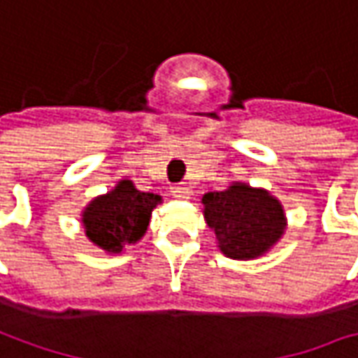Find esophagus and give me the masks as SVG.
Masks as SVG:
<instances>
[{"label":"esophagus","mask_w":358,"mask_h":358,"mask_svg":"<svg viewBox=\"0 0 358 358\" xmlns=\"http://www.w3.org/2000/svg\"><path fill=\"white\" fill-rule=\"evenodd\" d=\"M190 194H192V192H190L188 184H174V186H172V196H174V198H182V200H184V198H190Z\"/></svg>","instance_id":"1"}]
</instances>
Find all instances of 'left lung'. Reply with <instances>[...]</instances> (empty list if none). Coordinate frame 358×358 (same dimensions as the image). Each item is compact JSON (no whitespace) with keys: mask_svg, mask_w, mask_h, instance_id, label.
Wrapping results in <instances>:
<instances>
[{"mask_svg":"<svg viewBox=\"0 0 358 358\" xmlns=\"http://www.w3.org/2000/svg\"><path fill=\"white\" fill-rule=\"evenodd\" d=\"M206 224L226 257L246 260L266 252L285 232V212L266 190L232 184L202 198Z\"/></svg>","mask_w":358,"mask_h":358,"instance_id":"8db88e82","label":"left lung"}]
</instances>
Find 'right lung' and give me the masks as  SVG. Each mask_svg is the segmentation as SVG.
<instances>
[{
    "instance_id": "1",
    "label": "right lung",
    "mask_w": 358,
    "mask_h": 358,
    "mask_svg": "<svg viewBox=\"0 0 358 358\" xmlns=\"http://www.w3.org/2000/svg\"><path fill=\"white\" fill-rule=\"evenodd\" d=\"M160 200L158 194L140 192L130 180H122L112 192L92 200L84 212L87 238L106 252H122L126 244L144 236Z\"/></svg>"
}]
</instances>
